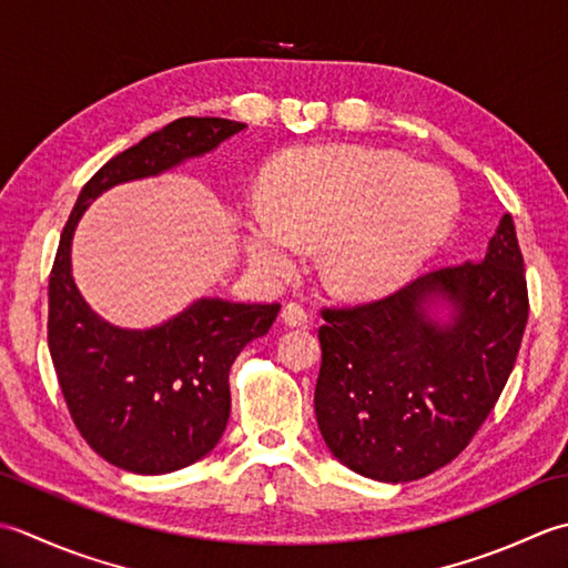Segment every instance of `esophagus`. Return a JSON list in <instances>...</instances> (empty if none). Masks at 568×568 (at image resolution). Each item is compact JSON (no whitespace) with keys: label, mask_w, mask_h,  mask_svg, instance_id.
Segmentation results:
<instances>
[{"label":"esophagus","mask_w":568,"mask_h":568,"mask_svg":"<svg viewBox=\"0 0 568 568\" xmlns=\"http://www.w3.org/2000/svg\"><path fill=\"white\" fill-rule=\"evenodd\" d=\"M282 323H284V326H288V328L306 326L308 314L304 311V306L296 304V301H288V304L282 308Z\"/></svg>","instance_id":"esophagus-1"}]
</instances>
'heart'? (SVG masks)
Returning a JSON list of instances; mask_svg holds the SVG:
<instances>
[{
	"label": "heart",
	"instance_id": "b5f03b06",
	"mask_svg": "<svg viewBox=\"0 0 568 568\" xmlns=\"http://www.w3.org/2000/svg\"><path fill=\"white\" fill-rule=\"evenodd\" d=\"M458 193L442 169L369 146H311L264 173V203L245 211L250 257L286 276L321 242L331 292L373 298L395 292L454 227Z\"/></svg>",
	"mask_w": 568,
	"mask_h": 568
}]
</instances>
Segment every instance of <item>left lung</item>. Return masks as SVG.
Masks as SVG:
<instances>
[{
    "label": "left lung",
    "instance_id": "left-lung-1",
    "mask_svg": "<svg viewBox=\"0 0 568 568\" xmlns=\"http://www.w3.org/2000/svg\"><path fill=\"white\" fill-rule=\"evenodd\" d=\"M455 306L448 324L425 311ZM529 296L513 215L480 262L416 276L395 294L321 308L316 422L343 466L382 483L419 480L454 460L510 377Z\"/></svg>",
    "mask_w": 568,
    "mask_h": 568
}]
</instances>
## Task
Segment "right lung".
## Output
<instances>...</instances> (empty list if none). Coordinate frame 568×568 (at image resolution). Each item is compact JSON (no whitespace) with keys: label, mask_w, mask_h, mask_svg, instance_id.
Masks as SVG:
<instances>
[{"label":"right lung","mask_w":568,"mask_h":568,"mask_svg":"<svg viewBox=\"0 0 568 568\" xmlns=\"http://www.w3.org/2000/svg\"><path fill=\"white\" fill-rule=\"evenodd\" d=\"M245 130L223 118H181L112 156L92 176L58 242L49 276V351L65 407L98 456L161 476L211 454L230 416V367L267 333L280 304L201 298L164 326L122 331L95 316L71 274V240L90 201L118 183L156 176Z\"/></svg>","instance_id":"obj_1"}]
</instances>
